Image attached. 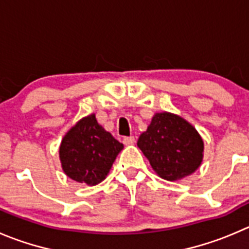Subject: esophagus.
I'll list each match as a JSON object with an SVG mask.
<instances>
[{
  "label": "esophagus",
  "mask_w": 249,
  "mask_h": 249,
  "mask_svg": "<svg viewBox=\"0 0 249 249\" xmlns=\"http://www.w3.org/2000/svg\"><path fill=\"white\" fill-rule=\"evenodd\" d=\"M136 142V138L134 137H124L123 138V144H126V145H129V144H133Z\"/></svg>",
  "instance_id": "34e87169"
}]
</instances>
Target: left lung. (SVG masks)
Masks as SVG:
<instances>
[{"instance_id": "left-lung-1", "label": "left lung", "mask_w": 249, "mask_h": 249, "mask_svg": "<svg viewBox=\"0 0 249 249\" xmlns=\"http://www.w3.org/2000/svg\"><path fill=\"white\" fill-rule=\"evenodd\" d=\"M137 145L154 171L167 181L189 176L202 164V137L191 123L169 112L156 113Z\"/></svg>"}]
</instances>
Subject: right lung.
<instances>
[{
	"label": "right lung",
	"instance_id": "obj_1",
	"mask_svg": "<svg viewBox=\"0 0 249 249\" xmlns=\"http://www.w3.org/2000/svg\"><path fill=\"white\" fill-rule=\"evenodd\" d=\"M122 149L123 144L99 124L93 113L82 118L63 137L61 164L68 177L95 186L105 178Z\"/></svg>",
	"mask_w": 249,
	"mask_h": 249
}]
</instances>
